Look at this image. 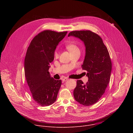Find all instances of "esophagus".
<instances>
[{
  "label": "esophagus",
  "mask_w": 133,
  "mask_h": 133,
  "mask_svg": "<svg viewBox=\"0 0 133 133\" xmlns=\"http://www.w3.org/2000/svg\"><path fill=\"white\" fill-rule=\"evenodd\" d=\"M62 80L63 81H66L67 80H68V79L66 78H63V79H62Z\"/></svg>",
  "instance_id": "1"
}]
</instances>
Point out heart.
<instances>
[{"label":"heart","instance_id":"b5f03b06","mask_svg":"<svg viewBox=\"0 0 133 133\" xmlns=\"http://www.w3.org/2000/svg\"><path fill=\"white\" fill-rule=\"evenodd\" d=\"M66 49L69 50V51L71 53V54L74 53L77 51H79V48L77 47V46L74 43H69L66 45ZM54 57L56 58L59 57V52L57 50L55 51L54 53Z\"/></svg>","mask_w":133,"mask_h":133}]
</instances>
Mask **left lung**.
<instances>
[{
	"label": "left lung",
	"instance_id": "left-lung-1",
	"mask_svg": "<svg viewBox=\"0 0 133 133\" xmlns=\"http://www.w3.org/2000/svg\"><path fill=\"white\" fill-rule=\"evenodd\" d=\"M68 36L82 40L85 47V56L81 65L87 71L88 82L85 84L81 80L77 81L73 92L75 99L83 105L96 103L105 92L109 83L112 71L110 54L102 39L91 31H74Z\"/></svg>",
	"mask_w": 133,
	"mask_h": 133
}]
</instances>
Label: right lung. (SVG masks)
<instances>
[{
    "instance_id": "obj_1",
    "label": "right lung",
    "mask_w": 133,
    "mask_h": 133,
    "mask_svg": "<svg viewBox=\"0 0 133 133\" xmlns=\"http://www.w3.org/2000/svg\"><path fill=\"white\" fill-rule=\"evenodd\" d=\"M68 32L43 31L31 41L24 59V73L33 98L42 107L52 104L57 99L61 80L51 77L49 72L58 43Z\"/></svg>"
}]
</instances>
